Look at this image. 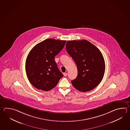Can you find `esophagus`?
Returning <instances> with one entry per match:
<instances>
[{
  "mask_svg": "<svg viewBox=\"0 0 130 130\" xmlns=\"http://www.w3.org/2000/svg\"><path fill=\"white\" fill-rule=\"evenodd\" d=\"M63 75L64 76H66L68 75V73H63Z\"/></svg>",
  "mask_w": 130,
  "mask_h": 130,
  "instance_id": "34e87169",
  "label": "esophagus"
}]
</instances>
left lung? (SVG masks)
<instances>
[{"mask_svg":"<svg viewBox=\"0 0 130 130\" xmlns=\"http://www.w3.org/2000/svg\"><path fill=\"white\" fill-rule=\"evenodd\" d=\"M68 53L76 64L78 75L71 83L75 88L86 92L92 90L103 78L105 63L102 53L87 40L68 41Z\"/></svg>","mask_w":130,"mask_h":130,"instance_id":"left-lung-1","label":"left lung"}]
</instances>
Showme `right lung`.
<instances>
[{
	"instance_id": "add662e5",
	"label": "right lung",
	"mask_w": 130,
	"mask_h": 130,
	"mask_svg": "<svg viewBox=\"0 0 130 130\" xmlns=\"http://www.w3.org/2000/svg\"><path fill=\"white\" fill-rule=\"evenodd\" d=\"M66 41L47 39L35 45L27 57L25 70L29 82L38 89L48 91L63 76L55 57L63 48Z\"/></svg>"
}]
</instances>
